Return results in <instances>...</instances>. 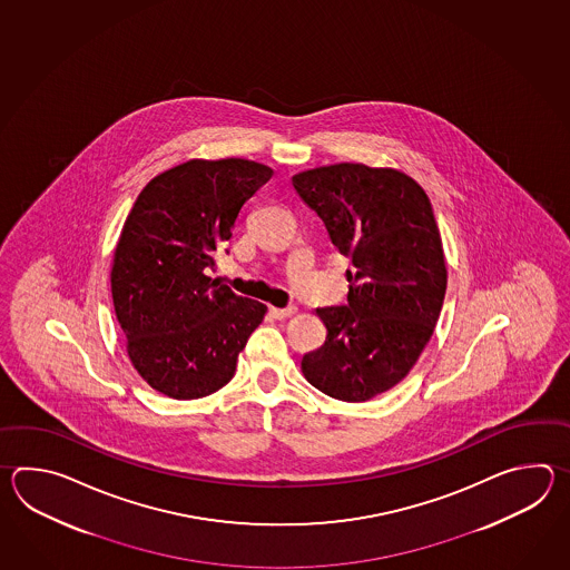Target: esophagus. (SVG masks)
I'll list each match as a JSON object with an SVG mask.
<instances>
[{
  "instance_id": "34e87169",
  "label": "esophagus",
  "mask_w": 570,
  "mask_h": 570,
  "mask_svg": "<svg viewBox=\"0 0 570 570\" xmlns=\"http://www.w3.org/2000/svg\"><path fill=\"white\" fill-rule=\"evenodd\" d=\"M295 314H297V307H295V305H289V307H271V315H273L275 320H287V317Z\"/></svg>"
}]
</instances>
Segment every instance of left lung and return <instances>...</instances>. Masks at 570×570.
Returning <instances> with one entry per match:
<instances>
[{
  "instance_id": "8db88e82",
  "label": "left lung",
  "mask_w": 570,
  "mask_h": 570,
  "mask_svg": "<svg viewBox=\"0 0 570 570\" xmlns=\"http://www.w3.org/2000/svg\"><path fill=\"white\" fill-rule=\"evenodd\" d=\"M291 183L354 267L346 305L315 309L326 342L303 356V375L334 400H371L412 371L440 317L449 275L432 204L405 173L361 163Z\"/></svg>"
}]
</instances>
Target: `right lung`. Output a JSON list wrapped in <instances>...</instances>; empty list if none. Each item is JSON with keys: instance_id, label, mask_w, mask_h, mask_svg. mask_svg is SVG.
<instances>
[{"instance_id": "obj_1", "label": "right lung", "mask_w": 570, "mask_h": 570, "mask_svg": "<svg viewBox=\"0 0 570 570\" xmlns=\"http://www.w3.org/2000/svg\"><path fill=\"white\" fill-rule=\"evenodd\" d=\"M273 169L194 158L157 175L134 202L111 265L114 309L138 375L173 400L230 383L265 303L207 277L216 250Z\"/></svg>"}]
</instances>
